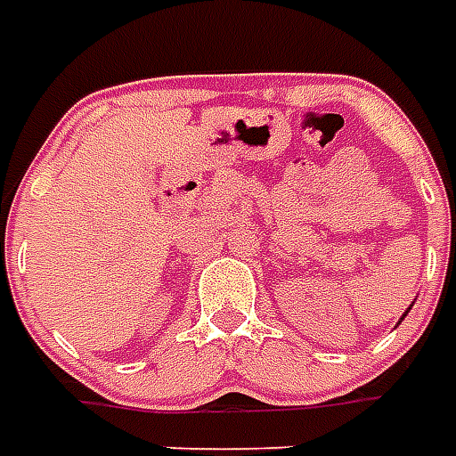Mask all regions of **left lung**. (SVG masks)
Instances as JSON below:
<instances>
[{"label": "left lung", "instance_id": "obj_1", "mask_svg": "<svg viewBox=\"0 0 456 456\" xmlns=\"http://www.w3.org/2000/svg\"><path fill=\"white\" fill-rule=\"evenodd\" d=\"M408 313H411V307H408V310H405V313H403L401 320H405V315H408ZM401 320H398V325H401Z\"/></svg>", "mask_w": 456, "mask_h": 456}]
</instances>
